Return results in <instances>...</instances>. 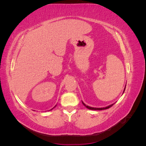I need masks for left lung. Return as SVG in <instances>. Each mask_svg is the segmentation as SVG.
<instances>
[{"label":"left lung","instance_id":"1","mask_svg":"<svg viewBox=\"0 0 146 146\" xmlns=\"http://www.w3.org/2000/svg\"><path fill=\"white\" fill-rule=\"evenodd\" d=\"M125 86H126V85H125ZM125 89V88H124V90H123V92H124ZM82 104H83V105L86 108H87L88 109H89V110H106V109H108V108H111L113 104H111V105L108 106H107V107H106V108H92V107H90V106H86V105L85 104L82 102Z\"/></svg>","mask_w":146,"mask_h":146}]
</instances>
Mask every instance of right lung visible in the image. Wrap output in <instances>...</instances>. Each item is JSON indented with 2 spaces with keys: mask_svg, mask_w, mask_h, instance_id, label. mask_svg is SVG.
<instances>
[{
  "mask_svg": "<svg viewBox=\"0 0 146 146\" xmlns=\"http://www.w3.org/2000/svg\"><path fill=\"white\" fill-rule=\"evenodd\" d=\"M56 106H55V107H54V108H55V107H56ZM53 108H52V109H51V110H53Z\"/></svg>",
  "mask_w": 146,
  "mask_h": 146,
  "instance_id": "add662e5",
  "label": "right lung"
}]
</instances>
